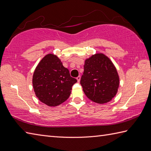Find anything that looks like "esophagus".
Here are the masks:
<instances>
[{
    "label": "esophagus",
    "mask_w": 151,
    "mask_h": 151,
    "mask_svg": "<svg viewBox=\"0 0 151 151\" xmlns=\"http://www.w3.org/2000/svg\"><path fill=\"white\" fill-rule=\"evenodd\" d=\"M81 76H77V77H76V79H77V81L78 82H80V81H81Z\"/></svg>",
    "instance_id": "34e87169"
}]
</instances>
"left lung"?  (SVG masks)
<instances>
[{
	"label": "left lung",
	"instance_id": "obj_1",
	"mask_svg": "<svg viewBox=\"0 0 151 151\" xmlns=\"http://www.w3.org/2000/svg\"><path fill=\"white\" fill-rule=\"evenodd\" d=\"M81 79L83 91L96 103L110 101L116 95L119 78L111 60L103 54H96L85 61Z\"/></svg>",
	"mask_w": 151,
	"mask_h": 151
}]
</instances>
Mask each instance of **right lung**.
<instances>
[{
  "label": "right lung",
  "mask_w": 151,
  "mask_h": 151,
  "mask_svg": "<svg viewBox=\"0 0 151 151\" xmlns=\"http://www.w3.org/2000/svg\"><path fill=\"white\" fill-rule=\"evenodd\" d=\"M76 82L58 58L52 54H47L41 60L32 78L36 97L49 106H56L65 101Z\"/></svg>",
  "instance_id": "1"
}]
</instances>
